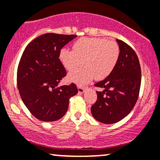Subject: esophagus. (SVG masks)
I'll return each instance as SVG.
<instances>
[{
  "instance_id": "34e87169",
  "label": "esophagus",
  "mask_w": 160,
  "mask_h": 160,
  "mask_svg": "<svg viewBox=\"0 0 160 160\" xmlns=\"http://www.w3.org/2000/svg\"><path fill=\"white\" fill-rule=\"evenodd\" d=\"M84 91H85V88H82V87H79L78 88V92L80 94L83 93Z\"/></svg>"
}]
</instances>
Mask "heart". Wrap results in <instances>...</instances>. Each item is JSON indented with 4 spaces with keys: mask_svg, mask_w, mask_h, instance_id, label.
<instances>
[{
    "mask_svg": "<svg viewBox=\"0 0 160 160\" xmlns=\"http://www.w3.org/2000/svg\"><path fill=\"white\" fill-rule=\"evenodd\" d=\"M120 55L117 42L103 38H80L74 42L73 51L61 50L59 58L70 73L68 80L79 86H84L94 78L97 80L105 79L114 70Z\"/></svg>",
    "mask_w": 160,
    "mask_h": 160,
    "instance_id": "b5f03b06",
    "label": "heart"
}]
</instances>
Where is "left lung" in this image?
I'll return each instance as SVG.
<instances>
[{
  "label": "left lung",
  "instance_id": "left-lung-1",
  "mask_svg": "<svg viewBox=\"0 0 160 160\" xmlns=\"http://www.w3.org/2000/svg\"><path fill=\"white\" fill-rule=\"evenodd\" d=\"M119 59L112 72L95 84L103 88L91 107L93 117L106 124H114L126 117L135 106L141 86V67L133 49L120 39Z\"/></svg>",
  "mask_w": 160,
  "mask_h": 160
}]
</instances>
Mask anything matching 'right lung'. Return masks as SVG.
<instances>
[{
  "label": "right lung",
  "mask_w": 160,
  "mask_h": 160,
  "mask_svg": "<svg viewBox=\"0 0 160 160\" xmlns=\"http://www.w3.org/2000/svg\"><path fill=\"white\" fill-rule=\"evenodd\" d=\"M76 36L43 34L30 42L23 52L17 86L24 105L38 120H59L66 113L70 98L78 92L74 83L58 86L66 76L59 59L61 49Z\"/></svg>",
  "instance_id": "right-lung-1"
}]
</instances>
